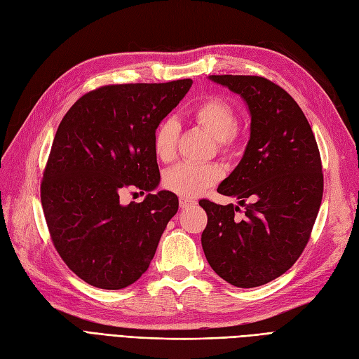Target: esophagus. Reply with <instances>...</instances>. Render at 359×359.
Segmentation results:
<instances>
[{
    "label": "esophagus",
    "instance_id": "34e87169",
    "mask_svg": "<svg viewBox=\"0 0 359 359\" xmlns=\"http://www.w3.org/2000/svg\"><path fill=\"white\" fill-rule=\"evenodd\" d=\"M194 203H196V201H194V199H190V197H184V196L180 197V208H182V209L190 208V206H193Z\"/></svg>",
    "mask_w": 359,
    "mask_h": 359
}]
</instances>
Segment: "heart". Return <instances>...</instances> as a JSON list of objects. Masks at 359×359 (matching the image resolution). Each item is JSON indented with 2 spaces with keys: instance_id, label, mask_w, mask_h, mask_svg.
<instances>
[{
  "instance_id": "heart-1",
  "label": "heart",
  "mask_w": 359,
  "mask_h": 359,
  "mask_svg": "<svg viewBox=\"0 0 359 359\" xmlns=\"http://www.w3.org/2000/svg\"><path fill=\"white\" fill-rule=\"evenodd\" d=\"M189 116L217 140L218 150L230 154L238 148L239 129L234 108L219 96H208L197 102ZM180 126L175 120L165 118L153 133V151L160 162H170L177 151ZM222 178V170L214 163L182 162L163 174V185L177 194L193 197L212 187Z\"/></svg>"
}]
</instances>
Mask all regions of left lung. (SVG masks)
Returning a JSON list of instances; mask_svg holds the SVG:
<instances>
[{"label": "left lung", "mask_w": 359, "mask_h": 359, "mask_svg": "<svg viewBox=\"0 0 359 359\" xmlns=\"http://www.w3.org/2000/svg\"><path fill=\"white\" fill-rule=\"evenodd\" d=\"M211 79L248 104L251 138L217 190L239 206L199 201L208 215L202 246L219 278L254 288L285 273L304 251L323 201V163L304 113L280 86L258 76Z\"/></svg>", "instance_id": "8db88e82"}]
</instances>
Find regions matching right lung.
I'll list each match as a JSON object with an SVG mask.
<instances>
[{"instance_id":"right-lung-1","label":"right lung","mask_w":359,"mask_h":359,"mask_svg":"<svg viewBox=\"0 0 359 359\" xmlns=\"http://www.w3.org/2000/svg\"><path fill=\"white\" fill-rule=\"evenodd\" d=\"M191 83L101 86L62 118L43 172L41 205L57 254L89 285L121 290L140 279L177 214L178 197L170 191L126 206L120 196L156 189L154 129Z\"/></svg>"}]
</instances>
